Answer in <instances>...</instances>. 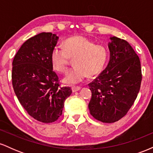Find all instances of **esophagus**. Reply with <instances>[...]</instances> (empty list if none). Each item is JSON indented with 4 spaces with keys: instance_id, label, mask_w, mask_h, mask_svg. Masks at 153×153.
Listing matches in <instances>:
<instances>
[{
    "instance_id": "1",
    "label": "esophagus",
    "mask_w": 153,
    "mask_h": 153,
    "mask_svg": "<svg viewBox=\"0 0 153 153\" xmlns=\"http://www.w3.org/2000/svg\"><path fill=\"white\" fill-rule=\"evenodd\" d=\"M80 88H81L80 86H74L72 88V91H73V92H77V91L80 90Z\"/></svg>"
}]
</instances>
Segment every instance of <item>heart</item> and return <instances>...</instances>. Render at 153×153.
<instances>
[{
  "mask_svg": "<svg viewBox=\"0 0 153 153\" xmlns=\"http://www.w3.org/2000/svg\"><path fill=\"white\" fill-rule=\"evenodd\" d=\"M63 47H56L51 53L52 65L56 71L65 73L70 58L74 57L75 65L67 73L63 81L68 85L81 82L88 76H94L102 71L107 62L108 51L104 45H96L83 36L66 39Z\"/></svg>",
  "mask_w": 153,
  "mask_h": 153,
  "instance_id": "heart-1",
  "label": "heart"
}]
</instances>
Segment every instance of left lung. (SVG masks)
Segmentation results:
<instances>
[{"label": "left lung", "mask_w": 153, "mask_h": 153, "mask_svg": "<svg viewBox=\"0 0 153 153\" xmlns=\"http://www.w3.org/2000/svg\"><path fill=\"white\" fill-rule=\"evenodd\" d=\"M110 58L104 71L88 84L92 93L91 114L104 123H114L127 114L140 91V58L125 40L111 36Z\"/></svg>", "instance_id": "8db88e82"}]
</instances>
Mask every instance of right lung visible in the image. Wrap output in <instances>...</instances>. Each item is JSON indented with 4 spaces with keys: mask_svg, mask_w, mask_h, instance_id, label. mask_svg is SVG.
Returning a JSON list of instances; mask_svg holds the SVG:
<instances>
[{
    "mask_svg": "<svg viewBox=\"0 0 153 153\" xmlns=\"http://www.w3.org/2000/svg\"><path fill=\"white\" fill-rule=\"evenodd\" d=\"M59 37L42 32L22 45L12 63V84L16 96L31 117L51 123L62 115L64 102L72 94L70 87H60L51 62L52 51Z\"/></svg>",
    "mask_w": 153,
    "mask_h": 153,
    "instance_id": "1",
    "label": "right lung"
}]
</instances>
